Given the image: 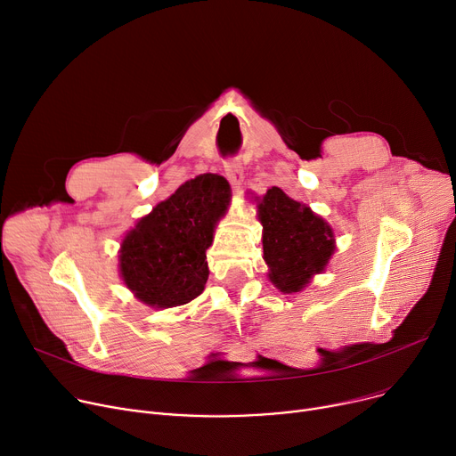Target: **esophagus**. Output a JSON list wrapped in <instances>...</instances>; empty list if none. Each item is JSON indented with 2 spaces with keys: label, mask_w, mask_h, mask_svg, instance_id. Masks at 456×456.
Wrapping results in <instances>:
<instances>
[{
  "label": "esophagus",
  "mask_w": 456,
  "mask_h": 456,
  "mask_svg": "<svg viewBox=\"0 0 456 456\" xmlns=\"http://www.w3.org/2000/svg\"><path fill=\"white\" fill-rule=\"evenodd\" d=\"M225 174L229 175V179L232 181V185H240L241 177H244V170H241V163L236 158H229L225 159Z\"/></svg>",
  "instance_id": "esophagus-1"
}]
</instances>
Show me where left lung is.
Returning <instances> with one entry per match:
<instances>
[{
    "label": "left lung",
    "mask_w": 456,
    "mask_h": 456,
    "mask_svg": "<svg viewBox=\"0 0 456 456\" xmlns=\"http://www.w3.org/2000/svg\"><path fill=\"white\" fill-rule=\"evenodd\" d=\"M264 227V258L271 267L269 279L286 293L300 291L310 277L321 273L333 249V232L322 218L273 187L258 205Z\"/></svg>",
    "instance_id": "left-lung-1"
}]
</instances>
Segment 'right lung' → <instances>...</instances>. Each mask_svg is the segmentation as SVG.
<instances>
[{"mask_svg": "<svg viewBox=\"0 0 456 456\" xmlns=\"http://www.w3.org/2000/svg\"><path fill=\"white\" fill-rule=\"evenodd\" d=\"M229 196L222 175H198L128 232L120 248V273L144 305L181 306L203 291L208 279L205 251Z\"/></svg>", "mask_w": 456, "mask_h": 456, "instance_id": "right-lung-1", "label": "right lung"}]
</instances>
